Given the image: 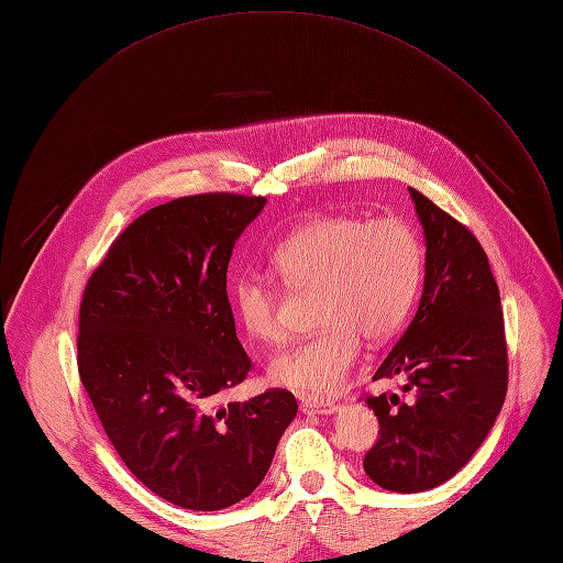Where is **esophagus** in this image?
<instances>
[{
	"label": "esophagus",
	"instance_id": "34e87169",
	"mask_svg": "<svg viewBox=\"0 0 563 563\" xmlns=\"http://www.w3.org/2000/svg\"><path fill=\"white\" fill-rule=\"evenodd\" d=\"M301 410H303V412H321V416H329V412L335 410V404L329 401V399L303 397V399H301Z\"/></svg>",
	"mask_w": 563,
	"mask_h": 563
}]
</instances>
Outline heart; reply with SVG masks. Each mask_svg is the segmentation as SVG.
Returning a JSON list of instances; mask_svg holds the SVG:
<instances>
[{"label": "heart", "mask_w": 563, "mask_h": 563, "mask_svg": "<svg viewBox=\"0 0 563 563\" xmlns=\"http://www.w3.org/2000/svg\"><path fill=\"white\" fill-rule=\"evenodd\" d=\"M272 266L285 287L317 291L321 327L278 353L272 378L301 395H331L356 363L361 335L383 342L406 321L420 291L424 253L418 232L397 217L327 214L294 228L274 249ZM232 297L253 340L283 338L280 294L269 280L244 274Z\"/></svg>", "instance_id": "1"}]
</instances>
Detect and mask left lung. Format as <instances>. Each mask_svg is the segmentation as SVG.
I'll list each match as a JSON object with an SVG mask.
<instances>
[{"label": "left lung", "instance_id": "obj_1", "mask_svg": "<svg viewBox=\"0 0 563 563\" xmlns=\"http://www.w3.org/2000/svg\"><path fill=\"white\" fill-rule=\"evenodd\" d=\"M427 236L424 291L406 333L374 374L404 393L365 395L378 438L363 467L380 488L422 493L452 479L479 450L507 397L505 314L477 236L408 189Z\"/></svg>", "mask_w": 563, "mask_h": 563}]
</instances>
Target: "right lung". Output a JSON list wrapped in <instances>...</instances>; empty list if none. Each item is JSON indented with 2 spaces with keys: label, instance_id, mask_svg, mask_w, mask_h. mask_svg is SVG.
<instances>
[{
  "label": "right lung",
  "instance_id": "add662e5",
  "mask_svg": "<svg viewBox=\"0 0 563 563\" xmlns=\"http://www.w3.org/2000/svg\"><path fill=\"white\" fill-rule=\"evenodd\" d=\"M266 198L196 194L134 219L88 278L77 367L118 456L170 505L219 511L249 497L297 416L289 390L219 399L253 369L225 274Z\"/></svg>",
  "mask_w": 563,
  "mask_h": 563
}]
</instances>
